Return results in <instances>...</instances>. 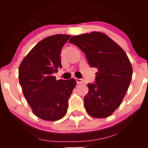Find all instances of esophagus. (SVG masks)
<instances>
[{
  "label": "esophagus",
  "instance_id": "obj_1",
  "mask_svg": "<svg viewBox=\"0 0 148 148\" xmlns=\"http://www.w3.org/2000/svg\"><path fill=\"white\" fill-rule=\"evenodd\" d=\"M75 80H76V82H77V84H82L83 82H84V81H83L82 79H78V78H76V79H75Z\"/></svg>",
  "mask_w": 148,
  "mask_h": 148
}]
</instances>
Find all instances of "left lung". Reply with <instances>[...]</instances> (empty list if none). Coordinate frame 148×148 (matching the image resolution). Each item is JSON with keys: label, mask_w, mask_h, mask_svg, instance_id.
Returning <instances> with one entry per match:
<instances>
[{"label": "left lung", "mask_w": 148, "mask_h": 148, "mask_svg": "<svg viewBox=\"0 0 148 148\" xmlns=\"http://www.w3.org/2000/svg\"><path fill=\"white\" fill-rule=\"evenodd\" d=\"M69 42L86 54L91 67L98 69L94 84H88L84 98L88 113L94 118L110 116L120 106L132 78L133 69L127 54L101 32L74 36Z\"/></svg>", "instance_id": "obj_1"}]
</instances>
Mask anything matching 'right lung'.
<instances>
[{"mask_svg":"<svg viewBox=\"0 0 148 148\" xmlns=\"http://www.w3.org/2000/svg\"><path fill=\"white\" fill-rule=\"evenodd\" d=\"M69 35L48 36L36 44L19 68V79L23 95L34 114L45 121L62 119L68 100L77 84L75 79L56 80L54 73L62 68L60 52Z\"/></svg>","mask_w":148,"mask_h":148,"instance_id":"right-lung-1","label":"right lung"}]
</instances>
